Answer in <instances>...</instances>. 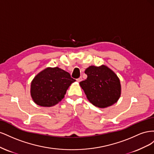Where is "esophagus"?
<instances>
[{"mask_svg": "<svg viewBox=\"0 0 154 154\" xmlns=\"http://www.w3.org/2000/svg\"><path fill=\"white\" fill-rule=\"evenodd\" d=\"M76 80H77V82H82V77H80L79 78H78Z\"/></svg>", "mask_w": 154, "mask_h": 154, "instance_id": "esophagus-1", "label": "esophagus"}]
</instances>
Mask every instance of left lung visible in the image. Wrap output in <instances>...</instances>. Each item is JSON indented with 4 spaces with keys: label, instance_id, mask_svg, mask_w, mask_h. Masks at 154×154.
<instances>
[{
    "label": "left lung",
    "instance_id": "1",
    "mask_svg": "<svg viewBox=\"0 0 154 154\" xmlns=\"http://www.w3.org/2000/svg\"><path fill=\"white\" fill-rule=\"evenodd\" d=\"M87 78L80 83L88 100L99 108L112 105L121 96V84L117 75L104 65L92 66L85 71Z\"/></svg>",
    "mask_w": 154,
    "mask_h": 154
}]
</instances>
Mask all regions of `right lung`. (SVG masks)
Listing matches in <instances>:
<instances>
[{
    "mask_svg": "<svg viewBox=\"0 0 154 154\" xmlns=\"http://www.w3.org/2000/svg\"><path fill=\"white\" fill-rule=\"evenodd\" d=\"M76 80L64 70L48 67L34 78L31 84V96L38 105L50 107L58 103L69 87Z\"/></svg>",
    "mask_w": 154,
    "mask_h": 154,
    "instance_id": "obj_1",
    "label": "right lung"
}]
</instances>
